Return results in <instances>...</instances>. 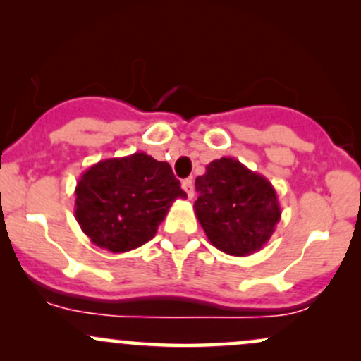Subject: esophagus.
<instances>
[{"label":"esophagus","instance_id":"1","mask_svg":"<svg viewBox=\"0 0 361 361\" xmlns=\"http://www.w3.org/2000/svg\"><path fill=\"white\" fill-rule=\"evenodd\" d=\"M181 188L185 190L186 195H188V198H192L193 197V178H186V180H183Z\"/></svg>","mask_w":361,"mask_h":361}]
</instances>
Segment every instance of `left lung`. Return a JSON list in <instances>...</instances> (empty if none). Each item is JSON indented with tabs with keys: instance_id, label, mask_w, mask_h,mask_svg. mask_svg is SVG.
<instances>
[{
	"instance_id": "obj_1",
	"label": "left lung",
	"mask_w": 361,
	"mask_h": 361,
	"mask_svg": "<svg viewBox=\"0 0 361 361\" xmlns=\"http://www.w3.org/2000/svg\"><path fill=\"white\" fill-rule=\"evenodd\" d=\"M195 190V215L217 250L250 256L270 241L281 210L275 188L263 175L234 157H221L197 176Z\"/></svg>"
}]
</instances>
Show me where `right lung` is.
Listing matches in <instances>:
<instances>
[{
  "instance_id": "right-lung-1",
  "label": "right lung",
  "mask_w": 361,
  "mask_h": 361,
  "mask_svg": "<svg viewBox=\"0 0 361 361\" xmlns=\"http://www.w3.org/2000/svg\"><path fill=\"white\" fill-rule=\"evenodd\" d=\"M74 215L102 250L126 252L151 241L176 198H186L171 166L146 152L110 157L78 180Z\"/></svg>"
}]
</instances>
